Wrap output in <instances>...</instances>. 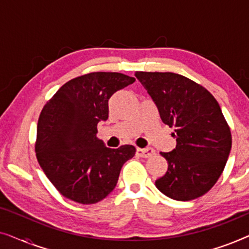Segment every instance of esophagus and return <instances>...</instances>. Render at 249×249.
<instances>
[{"label":"esophagus","mask_w":249,"mask_h":249,"mask_svg":"<svg viewBox=\"0 0 249 249\" xmlns=\"http://www.w3.org/2000/svg\"><path fill=\"white\" fill-rule=\"evenodd\" d=\"M155 154V151L153 148H137V155L141 158H151Z\"/></svg>","instance_id":"esophagus-1"}]
</instances>
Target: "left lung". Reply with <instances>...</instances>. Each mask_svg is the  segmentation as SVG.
<instances>
[{
	"label": "left lung",
	"mask_w": 249,
	"mask_h": 249,
	"mask_svg": "<svg viewBox=\"0 0 249 249\" xmlns=\"http://www.w3.org/2000/svg\"><path fill=\"white\" fill-rule=\"evenodd\" d=\"M135 76L163 124L175 128L176 148L161 152L168 171L156 180V188L182 202L203 196L220 178L232 142L219 103L206 88L181 74L136 71Z\"/></svg>",
	"instance_id": "left-lung-1"
}]
</instances>
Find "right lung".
<instances>
[{"label":"right lung","instance_id":"add662e5","mask_svg":"<svg viewBox=\"0 0 249 249\" xmlns=\"http://www.w3.org/2000/svg\"><path fill=\"white\" fill-rule=\"evenodd\" d=\"M136 79L119 72H90L63 85L44 105L35 152L40 168L61 195L95 204L117 186L122 165L135 155L132 145L108 148L96 137L108 118V100Z\"/></svg>","mask_w":249,"mask_h":249}]
</instances>
